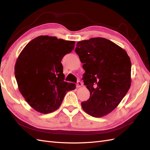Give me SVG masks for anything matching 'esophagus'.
<instances>
[{
    "label": "esophagus",
    "instance_id": "34e87169",
    "mask_svg": "<svg viewBox=\"0 0 150 150\" xmlns=\"http://www.w3.org/2000/svg\"><path fill=\"white\" fill-rule=\"evenodd\" d=\"M83 86V84H82V83L81 82V81H78V82H77V84H76V87L77 88H80V87H81V86Z\"/></svg>",
    "mask_w": 150,
    "mask_h": 150
}]
</instances>
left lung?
Instances as JSON below:
<instances>
[{"mask_svg":"<svg viewBox=\"0 0 150 150\" xmlns=\"http://www.w3.org/2000/svg\"><path fill=\"white\" fill-rule=\"evenodd\" d=\"M75 52L83 64V80L90 92L89 99L81 103V106L93 117L106 116L117 106L130 88V58L123 49L102 38L79 41Z\"/></svg>","mask_w":150,"mask_h":150,"instance_id":"left-lung-1","label":"left lung"}]
</instances>
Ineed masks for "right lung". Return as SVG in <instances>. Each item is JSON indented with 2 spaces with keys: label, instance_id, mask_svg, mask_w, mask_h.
<instances>
[{
  "label": "right lung",
  "instance_id": "right-lung-1",
  "mask_svg": "<svg viewBox=\"0 0 150 150\" xmlns=\"http://www.w3.org/2000/svg\"><path fill=\"white\" fill-rule=\"evenodd\" d=\"M74 41L40 35L26 45L15 64L18 88L35 111L47 114L59 108L76 84L64 81L61 60L74 48Z\"/></svg>",
  "mask_w": 150,
  "mask_h": 150
}]
</instances>
